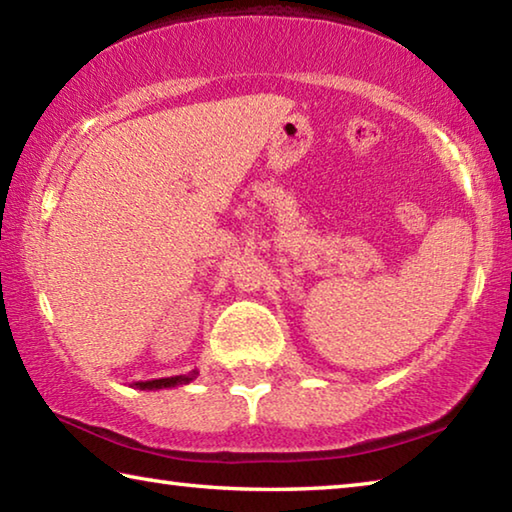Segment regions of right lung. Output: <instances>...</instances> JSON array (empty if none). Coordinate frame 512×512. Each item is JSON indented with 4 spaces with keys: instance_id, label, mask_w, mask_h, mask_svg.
Returning <instances> with one entry per match:
<instances>
[{
    "instance_id": "1",
    "label": "right lung",
    "mask_w": 512,
    "mask_h": 512,
    "mask_svg": "<svg viewBox=\"0 0 512 512\" xmlns=\"http://www.w3.org/2000/svg\"><path fill=\"white\" fill-rule=\"evenodd\" d=\"M198 377V370L187 372V375H178V377H164V379H151V381H135V388L140 391H158V388H173V386H183L194 381Z\"/></svg>"
}]
</instances>
